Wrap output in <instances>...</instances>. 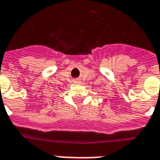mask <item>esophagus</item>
<instances>
[{
  "label": "esophagus",
  "instance_id": "esophagus-1",
  "mask_svg": "<svg viewBox=\"0 0 160 160\" xmlns=\"http://www.w3.org/2000/svg\"><path fill=\"white\" fill-rule=\"evenodd\" d=\"M74 83L79 84V83H80V81H79V80H75V81H74Z\"/></svg>",
  "mask_w": 160,
  "mask_h": 160
}]
</instances>
